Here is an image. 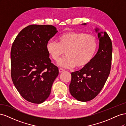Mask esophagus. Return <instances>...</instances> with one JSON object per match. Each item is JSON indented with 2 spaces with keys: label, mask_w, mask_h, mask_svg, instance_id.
Wrapping results in <instances>:
<instances>
[{
  "label": "esophagus",
  "mask_w": 126,
  "mask_h": 126,
  "mask_svg": "<svg viewBox=\"0 0 126 126\" xmlns=\"http://www.w3.org/2000/svg\"><path fill=\"white\" fill-rule=\"evenodd\" d=\"M59 71L60 73H62V72L64 71V69H63V68H59Z\"/></svg>",
  "instance_id": "esophagus-1"
}]
</instances>
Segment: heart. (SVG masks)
<instances>
[{"label": "heart", "mask_w": 126, "mask_h": 126, "mask_svg": "<svg viewBox=\"0 0 126 126\" xmlns=\"http://www.w3.org/2000/svg\"><path fill=\"white\" fill-rule=\"evenodd\" d=\"M58 43L51 40L46 45V50L52 59L58 62L65 51L66 56L58 63L66 68L84 67L93 60L97 48L96 37L82 32H68L57 38Z\"/></svg>", "instance_id": "obj_1"}]
</instances>
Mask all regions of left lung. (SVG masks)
<instances>
[{
  "label": "left lung",
  "mask_w": 126,
  "mask_h": 126,
  "mask_svg": "<svg viewBox=\"0 0 126 126\" xmlns=\"http://www.w3.org/2000/svg\"><path fill=\"white\" fill-rule=\"evenodd\" d=\"M86 25L87 24H82ZM99 46L91 62L79 71L71 72L69 91L78 101L86 102L96 97L104 87L111 69L112 46L106 32L96 28Z\"/></svg>",
  "instance_id": "8db88e82"
}]
</instances>
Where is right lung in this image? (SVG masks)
Wrapping results in <instances>:
<instances>
[{
    "label": "right lung",
    "mask_w": 126,
    "mask_h": 126,
    "mask_svg": "<svg viewBox=\"0 0 126 126\" xmlns=\"http://www.w3.org/2000/svg\"><path fill=\"white\" fill-rule=\"evenodd\" d=\"M57 32L52 25H30L18 33L11 47L13 82L21 96L33 104L47 99L59 74L46 50L47 43Z\"/></svg>",
    "instance_id": "add662e5"
}]
</instances>
